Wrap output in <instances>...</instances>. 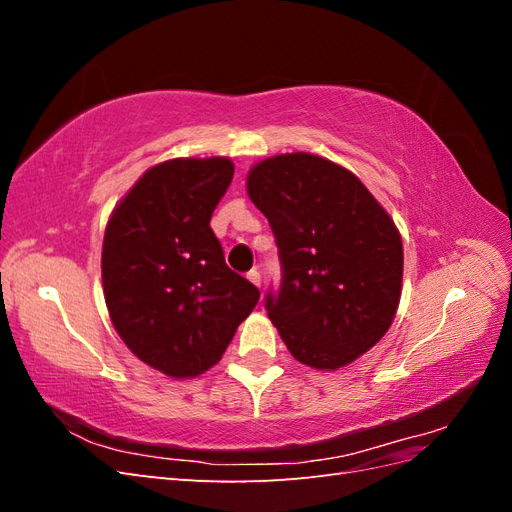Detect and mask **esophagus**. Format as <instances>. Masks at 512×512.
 Returning a JSON list of instances; mask_svg holds the SVG:
<instances>
[{"mask_svg":"<svg viewBox=\"0 0 512 512\" xmlns=\"http://www.w3.org/2000/svg\"><path fill=\"white\" fill-rule=\"evenodd\" d=\"M247 280H250L254 286H260V273L256 269H252L250 273H247Z\"/></svg>","mask_w":512,"mask_h":512,"instance_id":"34e87169","label":"esophagus"}]
</instances>
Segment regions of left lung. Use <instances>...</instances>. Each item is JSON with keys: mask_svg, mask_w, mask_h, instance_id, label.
Listing matches in <instances>:
<instances>
[{"mask_svg": "<svg viewBox=\"0 0 512 512\" xmlns=\"http://www.w3.org/2000/svg\"><path fill=\"white\" fill-rule=\"evenodd\" d=\"M247 194L280 247L282 286L265 307L294 359L331 371L374 348L404 277L391 215L348 168L303 151L258 162Z\"/></svg>", "mask_w": 512, "mask_h": 512, "instance_id": "8db88e82", "label": "left lung"}]
</instances>
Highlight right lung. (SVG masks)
Returning <instances> with one entry per match:
<instances>
[{
	"instance_id": "right-lung-1",
	"label": "right lung",
	"mask_w": 512,
	"mask_h": 512,
	"mask_svg": "<svg viewBox=\"0 0 512 512\" xmlns=\"http://www.w3.org/2000/svg\"><path fill=\"white\" fill-rule=\"evenodd\" d=\"M232 175L228 158L156 164L106 224L102 286L113 327L170 378H196L218 363L260 297L226 267L209 226Z\"/></svg>"
}]
</instances>
